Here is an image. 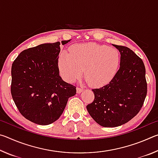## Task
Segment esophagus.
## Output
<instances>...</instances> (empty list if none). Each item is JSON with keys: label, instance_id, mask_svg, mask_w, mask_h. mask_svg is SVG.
Listing matches in <instances>:
<instances>
[{"label": "esophagus", "instance_id": "obj_1", "mask_svg": "<svg viewBox=\"0 0 158 158\" xmlns=\"http://www.w3.org/2000/svg\"><path fill=\"white\" fill-rule=\"evenodd\" d=\"M83 90H84V89H82V88H80V87L77 88V93H81V92H83Z\"/></svg>", "mask_w": 158, "mask_h": 158}]
</instances>
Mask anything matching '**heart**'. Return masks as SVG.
<instances>
[{
	"label": "heart",
	"instance_id": "obj_1",
	"mask_svg": "<svg viewBox=\"0 0 158 158\" xmlns=\"http://www.w3.org/2000/svg\"><path fill=\"white\" fill-rule=\"evenodd\" d=\"M120 65V53L116 49L93 42L72 46L69 53H61L58 66L66 81L74 82L84 77L92 86L107 84L116 75Z\"/></svg>",
	"mask_w": 158,
	"mask_h": 158
}]
</instances>
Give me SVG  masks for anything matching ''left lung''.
Returning <instances> with one entry per match:
<instances>
[{
    "mask_svg": "<svg viewBox=\"0 0 158 158\" xmlns=\"http://www.w3.org/2000/svg\"><path fill=\"white\" fill-rule=\"evenodd\" d=\"M112 45L121 54L120 68L108 84L92 90L95 100L86 106L93 120L105 127L120 126L133 118L143 106L147 93L142 60L129 48Z\"/></svg>",
    "mask_w": 158,
    "mask_h": 158,
    "instance_id": "obj_1",
    "label": "left lung"
}]
</instances>
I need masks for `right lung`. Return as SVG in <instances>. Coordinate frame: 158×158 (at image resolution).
Masks as SVG:
<instances>
[{
  "label": "right lung",
  "instance_id": "obj_1",
  "mask_svg": "<svg viewBox=\"0 0 158 158\" xmlns=\"http://www.w3.org/2000/svg\"><path fill=\"white\" fill-rule=\"evenodd\" d=\"M44 43L20 53L12 63L11 93L23 117L47 125L59 118L76 87L64 81L58 66L60 44L70 41Z\"/></svg>",
  "mask_w": 158,
  "mask_h": 158
}]
</instances>
